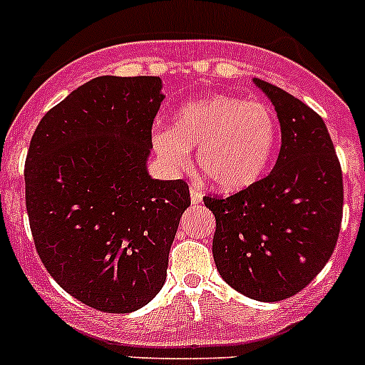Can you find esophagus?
Wrapping results in <instances>:
<instances>
[{"label":"esophagus","mask_w":365,"mask_h":365,"mask_svg":"<svg viewBox=\"0 0 365 365\" xmlns=\"http://www.w3.org/2000/svg\"><path fill=\"white\" fill-rule=\"evenodd\" d=\"M190 199H192V205H201V201H202L201 190L195 188V186H192V188H190Z\"/></svg>","instance_id":"1"}]
</instances>
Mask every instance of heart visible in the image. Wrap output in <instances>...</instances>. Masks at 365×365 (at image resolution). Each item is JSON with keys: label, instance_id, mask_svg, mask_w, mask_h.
I'll return each mask as SVG.
<instances>
[{"label": "heart", "instance_id": "b5f03b06", "mask_svg": "<svg viewBox=\"0 0 365 365\" xmlns=\"http://www.w3.org/2000/svg\"><path fill=\"white\" fill-rule=\"evenodd\" d=\"M278 143V118L261 100L214 95L186 102L172 128L151 135L160 163L182 172L197 148L202 175L222 192H240L263 177Z\"/></svg>", "mask_w": 365, "mask_h": 365}]
</instances>
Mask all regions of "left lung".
I'll return each instance as SVG.
<instances>
[{
    "label": "left lung",
    "instance_id": "1",
    "mask_svg": "<svg viewBox=\"0 0 365 365\" xmlns=\"http://www.w3.org/2000/svg\"><path fill=\"white\" fill-rule=\"evenodd\" d=\"M278 113L282 148L272 172L230 197H205L221 278L257 302L298 294L334 252L344 182L324 120L302 100L259 78Z\"/></svg>",
    "mask_w": 365,
    "mask_h": 365
}]
</instances>
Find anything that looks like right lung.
I'll return each instance as SVG.
<instances>
[{
	"instance_id": "right-lung-1",
	"label": "right lung",
	"mask_w": 365,
	"mask_h": 365,
	"mask_svg": "<svg viewBox=\"0 0 365 365\" xmlns=\"http://www.w3.org/2000/svg\"><path fill=\"white\" fill-rule=\"evenodd\" d=\"M159 76H98L45 113L25 160L36 252L54 282L102 312L144 307L166 282L190 206L185 180L151 179Z\"/></svg>"
}]
</instances>
